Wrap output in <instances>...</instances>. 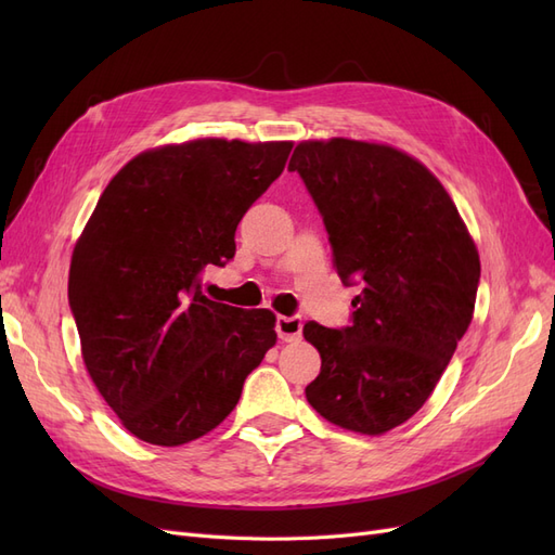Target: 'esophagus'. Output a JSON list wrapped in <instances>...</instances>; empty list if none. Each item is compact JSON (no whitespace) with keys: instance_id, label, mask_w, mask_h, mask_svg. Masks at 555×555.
Returning <instances> with one entry per match:
<instances>
[{"instance_id":"1","label":"esophagus","mask_w":555,"mask_h":555,"mask_svg":"<svg viewBox=\"0 0 555 555\" xmlns=\"http://www.w3.org/2000/svg\"><path fill=\"white\" fill-rule=\"evenodd\" d=\"M278 338L284 343H294L300 338V331H304V319L300 317H278L275 322Z\"/></svg>"}]
</instances>
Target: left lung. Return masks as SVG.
Segmentation results:
<instances>
[{"instance_id":"left-lung-1","label":"left lung","mask_w":555,"mask_h":555,"mask_svg":"<svg viewBox=\"0 0 555 555\" xmlns=\"http://www.w3.org/2000/svg\"><path fill=\"white\" fill-rule=\"evenodd\" d=\"M289 171L322 215L333 263L361 284L349 326H304L322 371L306 386L326 422L379 435L418 412L473 322L479 255L440 180L389 145H296Z\"/></svg>"}]
</instances>
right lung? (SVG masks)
Returning <instances> with one entry per match:
<instances>
[{
  "label": "right lung",
  "mask_w": 555,
  "mask_h": 555,
  "mask_svg": "<svg viewBox=\"0 0 555 555\" xmlns=\"http://www.w3.org/2000/svg\"><path fill=\"white\" fill-rule=\"evenodd\" d=\"M292 143L201 139L122 166L76 243L69 306L88 373L139 440L178 447L236 408L278 340L271 310L215 304L204 271L280 178Z\"/></svg>",
  "instance_id": "obj_1"
}]
</instances>
